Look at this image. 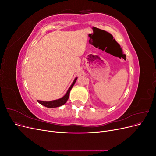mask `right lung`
I'll list each match as a JSON object with an SVG mask.
<instances>
[{"label":"right lung","mask_w":156,"mask_h":156,"mask_svg":"<svg viewBox=\"0 0 156 156\" xmlns=\"http://www.w3.org/2000/svg\"><path fill=\"white\" fill-rule=\"evenodd\" d=\"M77 77L74 79L73 83L72 84V85L70 86V87L69 88L68 90L67 91L66 94L62 98L58 99V100H53V101H44L37 100V102H38L39 103H40L41 105H44V106H45L46 107H48V108L58 107L63 105L68 101V98H69V92H70L71 89H72V87H73L74 84L75 83V82H76V81H77Z\"/></svg>","instance_id":"right-lung-1"}]
</instances>
